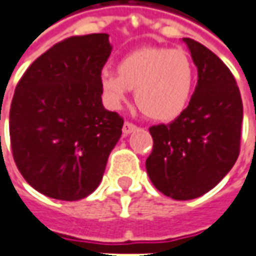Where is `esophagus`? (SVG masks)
Wrapping results in <instances>:
<instances>
[{"label":"esophagus","instance_id":"34e87169","mask_svg":"<svg viewBox=\"0 0 256 256\" xmlns=\"http://www.w3.org/2000/svg\"><path fill=\"white\" fill-rule=\"evenodd\" d=\"M139 128L136 126V124H133V123H130V122H124V124H123V134L124 136H128V134H132V133H134V132H138Z\"/></svg>","mask_w":256,"mask_h":256}]
</instances>
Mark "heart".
Returning a JSON list of instances; mask_svg holds the SVG:
<instances>
[{"mask_svg": "<svg viewBox=\"0 0 256 256\" xmlns=\"http://www.w3.org/2000/svg\"><path fill=\"white\" fill-rule=\"evenodd\" d=\"M194 68L184 50L144 47L124 56L117 74L103 70L102 92L113 107H118L128 90H136V104L152 120L169 122L180 116L194 93Z\"/></svg>", "mask_w": 256, "mask_h": 256, "instance_id": "1", "label": "heart"}]
</instances>
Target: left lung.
<instances>
[{
    "instance_id": "left-lung-1",
    "label": "left lung",
    "mask_w": 256,
    "mask_h": 256,
    "mask_svg": "<svg viewBox=\"0 0 256 256\" xmlns=\"http://www.w3.org/2000/svg\"><path fill=\"white\" fill-rule=\"evenodd\" d=\"M184 41L198 67L194 93L180 116L149 128L150 179L174 198L206 192L229 172L238 158L244 117L238 86L225 62L200 42Z\"/></svg>"
}]
</instances>
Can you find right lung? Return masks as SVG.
Here are the masks:
<instances>
[{"instance_id":"add662e5","label":"right lung","mask_w":256,"mask_h":256,"mask_svg":"<svg viewBox=\"0 0 256 256\" xmlns=\"http://www.w3.org/2000/svg\"><path fill=\"white\" fill-rule=\"evenodd\" d=\"M110 52L107 34L70 37L40 56L18 82L10 139L36 189L72 184V196L80 198L97 188L123 128V118L102 103L100 76Z\"/></svg>"}]
</instances>
